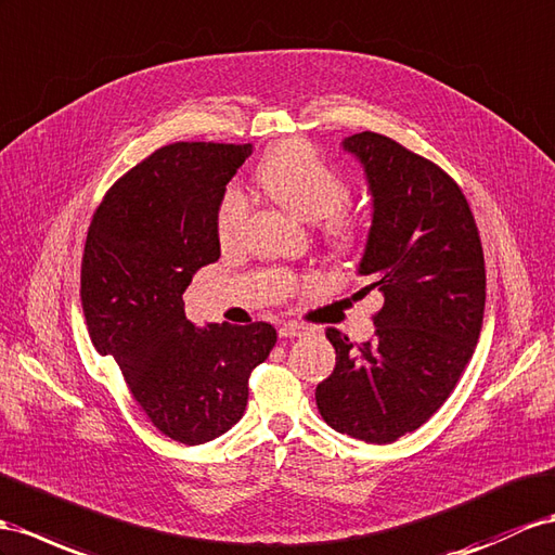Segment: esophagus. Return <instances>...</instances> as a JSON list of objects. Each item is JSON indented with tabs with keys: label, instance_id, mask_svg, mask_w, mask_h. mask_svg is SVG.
Instances as JSON below:
<instances>
[{
	"label": "esophagus",
	"instance_id": "1",
	"mask_svg": "<svg viewBox=\"0 0 555 555\" xmlns=\"http://www.w3.org/2000/svg\"><path fill=\"white\" fill-rule=\"evenodd\" d=\"M307 333H309V328H307V325H302V323H286V325H281V328H279V337H283V339L302 337Z\"/></svg>",
	"mask_w": 555,
	"mask_h": 555
}]
</instances>
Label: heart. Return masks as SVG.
<instances>
[{
    "label": "heart",
    "mask_w": 555,
    "mask_h": 555,
    "mask_svg": "<svg viewBox=\"0 0 555 555\" xmlns=\"http://www.w3.org/2000/svg\"><path fill=\"white\" fill-rule=\"evenodd\" d=\"M267 194L288 208L293 216L309 222H325V236L337 250L359 246V222L339 212L349 198V182L323 159L314 145L288 140L264 156L258 170ZM248 218V196L238 188H227L218 210L216 232L222 246H232L244 232Z\"/></svg>",
    "instance_id": "heart-1"
}]
</instances>
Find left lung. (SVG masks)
Instances as JSON below:
<instances>
[{
	"mask_svg": "<svg viewBox=\"0 0 555 555\" xmlns=\"http://www.w3.org/2000/svg\"><path fill=\"white\" fill-rule=\"evenodd\" d=\"M373 194V224L357 295L379 291L375 337L363 345L335 328V371L317 387L335 431L391 443L446 403L476 349L486 309V260L474 212L443 168L373 131L343 140Z\"/></svg>",
	"mask_w": 555,
	"mask_h": 555,
	"instance_id": "obj_1",
	"label": "left lung"
}]
</instances>
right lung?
<instances>
[{"label": "right lung", "instance_id": "obj_1", "mask_svg": "<svg viewBox=\"0 0 555 555\" xmlns=\"http://www.w3.org/2000/svg\"><path fill=\"white\" fill-rule=\"evenodd\" d=\"M253 145L176 142L112 184L81 258V307L93 347L112 357L164 436L202 446L244 417L248 377L276 331L184 317L196 269L220 258L216 210Z\"/></svg>", "mask_w": 555, "mask_h": 555}]
</instances>
